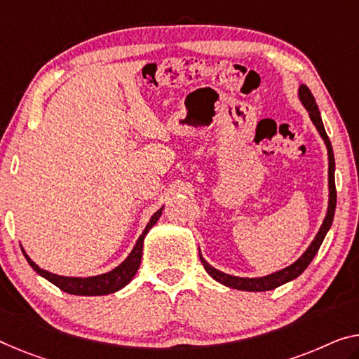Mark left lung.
Instances as JSON below:
<instances>
[{"label": "left lung", "instance_id": "8db88e82", "mask_svg": "<svg viewBox=\"0 0 359 359\" xmlns=\"http://www.w3.org/2000/svg\"><path fill=\"white\" fill-rule=\"evenodd\" d=\"M299 99L302 102V106L308 110V115H310L313 125L316 126L319 136L323 137L324 144H326L327 149V158H329V202H327V212L326 217H324V222L319 228L318 234L314 236V239L311 241V244L308 245V249L302 253V255L297 258V260L285 266L279 271H274L268 276H262V278H241V276H233V274H226L219 269L213 268L210 263H208L205 258L202 257L201 249H198V257H201V262L205 268V271L212 276L215 280H218L219 284L226 285V287L231 289H237V290H247V292H264V290H273L279 285H283L285 283H290L295 278L305 271L308 268V264L311 263V260L316 255L319 247H321L324 237H326L327 231L330 229L334 222V213H335V205H337V191H335V180H334V173H335V161H334V151H332V144H330L329 137L326 130H324L323 125V118H321V112H319L318 104L314 101V97L311 95L310 88L306 85H300L299 86Z\"/></svg>", "mask_w": 359, "mask_h": 359}]
</instances>
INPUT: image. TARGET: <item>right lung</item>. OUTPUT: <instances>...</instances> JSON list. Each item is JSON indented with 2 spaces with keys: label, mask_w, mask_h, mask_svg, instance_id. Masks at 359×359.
Wrapping results in <instances>:
<instances>
[{
  "label": "right lung",
  "mask_w": 359,
  "mask_h": 359,
  "mask_svg": "<svg viewBox=\"0 0 359 359\" xmlns=\"http://www.w3.org/2000/svg\"><path fill=\"white\" fill-rule=\"evenodd\" d=\"M162 208L152 215L149 223L146 224L144 231H142L141 236L137 237L136 244L133 247V250L130 252V255L125 258V260L115 266L114 269H110L107 273L102 274H96V276H88V278H75V276H59L54 273H49L46 269H41L38 264L32 260V258L27 255V252L22 249L24 255L29 262L30 266L35 269V271L41 276V278L48 279L49 283L56 285L60 290L67 292V294L72 295H109L114 294V292H118L120 289H123L126 284H130V280L135 278V274L137 271L141 264V258H142V245H144V237L147 236L149 231L154 224L157 223V219L161 218L162 215ZM22 247V245H20Z\"/></svg>",
  "instance_id": "obj_1"
}]
</instances>
